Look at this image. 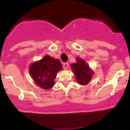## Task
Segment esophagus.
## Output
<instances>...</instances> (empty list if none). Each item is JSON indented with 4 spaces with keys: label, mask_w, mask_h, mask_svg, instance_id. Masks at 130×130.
Wrapping results in <instances>:
<instances>
[{
    "label": "esophagus",
    "mask_w": 130,
    "mask_h": 130,
    "mask_svg": "<svg viewBox=\"0 0 130 130\" xmlns=\"http://www.w3.org/2000/svg\"><path fill=\"white\" fill-rule=\"evenodd\" d=\"M63 65V68L64 69H67V67L69 66V63H67V62L66 63H64Z\"/></svg>",
    "instance_id": "34e87169"
}]
</instances>
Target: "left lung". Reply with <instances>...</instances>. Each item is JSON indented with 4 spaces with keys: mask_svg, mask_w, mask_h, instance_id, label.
Instances as JSON below:
<instances>
[{
    "mask_svg": "<svg viewBox=\"0 0 130 130\" xmlns=\"http://www.w3.org/2000/svg\"><path fill=\"white\" fill-rule=\"evenodd\" d=\"M77 61L71 65L76 80L80 85H87L92 77L93 72L90 70L88 64L82 58H78Z\"/></svg>",
    "mask_w": 130,
    "mask_h": 130,
    "instance_id": "obj_1",
    "label": "left lung"
}]
</instances>
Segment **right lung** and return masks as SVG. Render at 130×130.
<instances>
[{
  "label": "right lung",
  "instance_id": "add662e5",
  "mask_svg": "<svg viewBox=\"0 0 130 130\" xmlns=\"http://www.w3.org/2000/svg\"><path fill=\"white\" fill-rule=\"evenodd\" d=\"M62 68L59 60L47 55L30 66L29 73L37 85L44 89H48L54 85V79Z\"/></svg>",
  "mask_w": 130,
  "mask_h": 130
}]
</instances>
